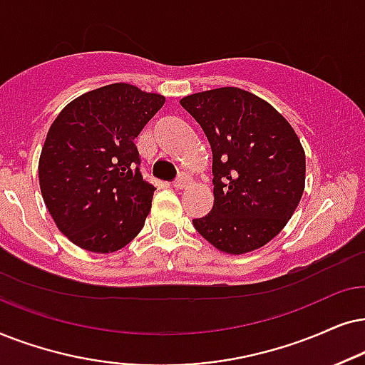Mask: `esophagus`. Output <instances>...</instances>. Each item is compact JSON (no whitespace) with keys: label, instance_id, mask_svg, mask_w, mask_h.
<instances>
[{"label":"esophagus","instance_id":"34e87169","mask_svg":"<svg viewBox=\"0 0 365 365\" xmlns=\"http://www.w3.org/2000/svg\"><path fill=\"white\" fill-rule=\"evenodd\" d=\"M188 185H190V178H188L185 173H180L178 177L175 178V182H173V187L177 188V190H182V188H187Z\"/></svg>","mask_w":365,"mask_h":365}]
</instances>
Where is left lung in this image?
<instances>
[{"mask_svg":"<svg viewBox=\"0 0 365 365\" xmlns=\"http://www.w3.org/2000/svg\"><path fill=\"white\" fill-rule=\"evenodd\" d=\"M212 147L213 207L193 227L227 254L265 245L297 208L305 153L289 121L259 96L225 86L180 100Z\"/></svg>","mask_w":365,"mask_h":365,"instance_id":"left-lung-1","label":"left lung"}]
</instances>
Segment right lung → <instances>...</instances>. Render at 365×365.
<instances>
[{
  "instance_id": "right-lung-1",
  "label": "right lung",
  "mask_w": 365,
  "mask_h": 365,
  "mask_svg": "<svg viewBox=\"0 0 365 365\" xmlns=\"http://www.w3.org/2000/svg\"><path fill=\"white\" fill-rule=\"evenodd\" d=\"M165 98L128 83L78 96L48 130L40 157L41 195L73 244L110 254L145 225L153 192L140 172L135 138Z\"/></svg>"
}]
</instances>
